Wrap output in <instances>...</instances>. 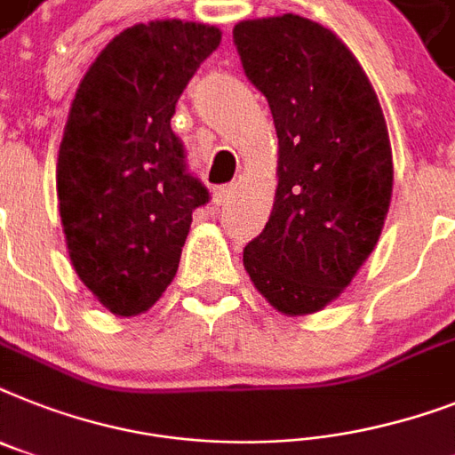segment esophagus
I'll return each instance as SVG.
<instances>
[{
    "instance_id": "esophagus-1",
    "label": "esophagus",
    "mask_w": 455,
    "mask_h": 455,
    "mask_svg": "<svg viewBox=\"0 0 455 455\" xmlns=\"http://www.w3.org/2000/svg\"><path fill=\"white\" fill-rule=\"evenodd\" d=\"M231 198H234V187L231 184H220V187L212 189V201H215V205H227Z\"/></svg>"
}]
</instances>
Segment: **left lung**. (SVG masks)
<instances>
[{"label": "left lung", "mask_w": 455, "mask_h": 455, "mask_svg": "<svg viewBox=\"0 0 455 455\" xmlns=\"http://www.w3.org/2000/svg\"><path fill=\"white\" fill-rule=\"evenodd\" d=\"M234 44L268 100L280 147L273 212L243 264L280 313H315L381 235L393 194L386 119L355 55L308 18L245 20Z\"/></svg>", "instance_id": "left-lung-1"}]
</instances>
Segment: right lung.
<instances>
[{
	"instance_id": "right-lung-1",
	"label": "right lung",
	"mask_w": 455,
	"mask_h": 455,
	"mask_svg": "<svg viewBox=\"0 0 455 455\" xmlns=\"http://www.w3.org/2000/svg\"><path fill=\"white\" fill-rule=\"evenodd\" d=\"M221 42L212 25L124 29L88 68L58 154L69 259L114 315H138L172 283L191 215L210 201L170 119Z\"/></svg>"
}]
</instances>
